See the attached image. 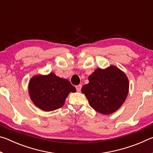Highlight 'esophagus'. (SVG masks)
Masks as SVG:
<instances>
[{
	"mask_svg": "<svg viewBox=\"0 0 153 153\" xmlns=\"http://www.w3.org/2000/svg\"><path fill=\"white\" fill-rule=\"evenodd\" d=\"M76 90H77V91L80 92V90H81V88H82V85H81V84L77 85V86H76Z\"/></svg>",
	"mask_w": 153,
	"mask_h": 153,
	"instance_id": "esophagus-1",
	"label": "esophagus"
}]
</instances>
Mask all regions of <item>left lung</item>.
I'll return each mask as SVG.
<instances>
[{
  "instance_id": "8db88e82",
  "label": "left lung",
  "mask_w": 153,
  "mask_h": 153,
  "mask_svg": "<svg viewBox=\"0 0 153 153\" xmlns=\"http://www.w3.org/2000/svg\"><path fill=\"white\" fill-rule=\"evenodd\" d=\"M89 83L82 88L90 107L108 115L117 111L126 99L129 82L126 74L115 66L98 68L88 77Z\"/></svg>"
}]
</instances>
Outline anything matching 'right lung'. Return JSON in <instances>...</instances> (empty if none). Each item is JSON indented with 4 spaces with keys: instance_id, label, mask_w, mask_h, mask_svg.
Here are the masks:
<instances>
[{
    "instance_id": "1",
    "label": "right lung",
    "mask_w": 153,
    "mask_h": 153,
    "mask_svg": "<svg viewBox=\"0 0 153 153\" xmlns=\"http://www.w3.org/2000/svg\"><path fill=\"white\" fill-rule=\"evenodd\" d=\"M28 88L33 104L45 111L61 108L69 93L76 91L68 80L56 76L53 73L33 76Z\"/></svg>"
}]
</instances>
